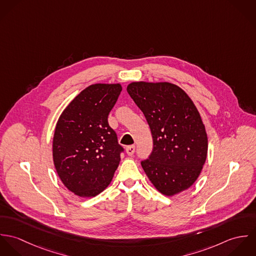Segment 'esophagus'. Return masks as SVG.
I'll return each mask as SVG.
<instances>
[{"instance_id": "1", "label": "esophagus", "mask_w": 256, "mask_h": 256, "mask_svg": "<svg viewBox=\"0 0 256 256\" xmlns=\"http://www.w3.org/2000/svg\"><path fill=\"white\" fill-rule=\"evenodd\" d=\"M126 152L128 156H132L134 152H135V146L132 145V146H128L126 148Z\"/></svg>"}]
</instances>
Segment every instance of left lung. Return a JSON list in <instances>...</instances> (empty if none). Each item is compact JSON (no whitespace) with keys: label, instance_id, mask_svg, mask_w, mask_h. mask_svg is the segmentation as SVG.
I'll list each match as a JSON object with an SVG mask.
<instances>
[{"label":"left lung","instance_id":"1","mask_svg":"<svg viewBox=\"0 0 256 256\" xmlns=\"http://www.w3.org/2000/svg\"><path fill=\"white\" fill-rule=\"evenodd\" d=\"M127 92L150 128L154 148L142 168L154 188L166 196L188 189L207 158L208 138L200 113L178 86L133 82Z\"/></svg>","mask_w":256,"mask_h":256}]
</instances>
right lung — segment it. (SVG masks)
<instances>
[{"label":"right lung","mask_w":256,"mask_h":256,"mask_svg":"<svg viewBox=\"0 0 256 256\" xmlns=\"http://www.w3.org/2000/svg\"><path fill=\"white\" fill-rule=\"evenodd\" d=\"M122 86L94 84L82 90L61 113L53 136V162L63 184L80 197H94L111 182L123 148L108 114Z\"/></svg>","instance_id":"right-lung-1"}]
</instances>
